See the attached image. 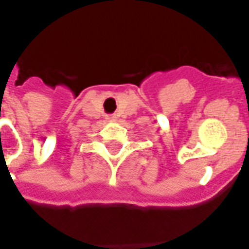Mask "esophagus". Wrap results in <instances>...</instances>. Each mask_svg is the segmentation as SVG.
Masks as SVG:
<instances>
[{
	"label": "esophagus",
	"instance_id": "34e87169",
	"mask_svg": "<svg viewBox=\"0 0 249 249\" xmlns=\"http://www.w3.org/2000/svg\"><path fill=\"white\" fill-rule=\"evenodd\" d=\"M107 119H108V120H111V121L116 120V118H115V116H107Z\"/></svg>",
	"mask_w": 249,
	"mask_h": 249
}]
</instances>
